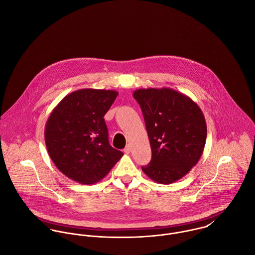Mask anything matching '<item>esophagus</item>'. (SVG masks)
Segmentation results:
<instances>
[{
    "label": "esophagus",
    "mask_w": 255,
    "mask_h": 255,
    "mask_svg": "<svg viewBox=\"0 0 255 255\" xmlns=\"http://www.w3.org/2000/svg\"><path fill=\"white\" fill-rule=\"evenodd\" d=\"M124 151H125V153H126V154H128V153H130V151H131V146H126V148L124 149Z\"/></svg>",
    "instance_id": "obj_1"
}]
</instances>
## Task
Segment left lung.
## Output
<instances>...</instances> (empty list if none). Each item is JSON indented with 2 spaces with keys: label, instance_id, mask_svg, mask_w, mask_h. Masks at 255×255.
<instances>
[{
  "label": "left lung",
  "instance_id": "left-lung-1",
  "mask_svg": "<svg viewBox=\"0 0 255 255\" xmlns=\"http://www.w3.org/2000/svg\"><path fill=\"white\" fill-rule=\"evenodd\" d=\"M148 133L152 159L142 171L154 182L172 183L199 161L207 127L198 105L171 88H142L133 92Z\"/></svg>",
  "mask_w": 255,
  "mask_h": 255
}]
</instances>
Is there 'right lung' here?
Here are the masks:
<instances>
[{
  "label": "right lung",
  "mask_w": 255,
  "mask_h": 255,
  "mask_svg": "<svg viewBox=\"0 0 255 255\" xmlns=\"http://www.w3.org/2000/svg\"><path fill=\"white\" fill-rule=\"evenodd\" d=\"M118 92L79 89L54 108L45 125V143L56 167L82 184L101 181L124 153L110 145L104 116Z\"/></svg>",
  "instance_id": "obj_1"
}]
</instances>
